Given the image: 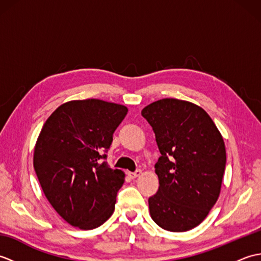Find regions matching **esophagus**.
<instances>
[{
    "mask_svg": "<svg viewBox=\"0 0 261 261\" xmlns=\"http://www.w3.org/2000/svg\"><path fill=\"white\" fill-rule=\"evenodd\" d=\"M141 174H142V171H141L140 169H138V170L134 171V173H131V171H129V173H127V175H129L130 178H132V179L137 178V177H139Z\"/></svg>",
    "mask_w": 261,
    "mask_h": 261,
    "instance_id": "1",
    "label": "esophagus"
}]
</instances>
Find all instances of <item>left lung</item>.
<instances>
[{
  "instance_id": "left-lung-1",
  "label": "left lung",
  "mask_w": 261,
  "mask_h": 261,
  "mask_svg": "<svg viewBox=\"0 0 261 261\" xmlns=\"http://www.w3.org/2000/svg\"><path fill=\"white\" fill-rule=\"evenodd\" d=\"M141 114L162 153L154 165L158 192L148 201L151 219L171 232L195 228L220 195L226 163L223 138L202 108L182 99H159Z\"/></svg>"
}]
</instances>
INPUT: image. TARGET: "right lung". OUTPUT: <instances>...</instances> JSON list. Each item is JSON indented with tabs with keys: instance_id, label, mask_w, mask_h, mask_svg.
I'll list each match as a JSON object with an SVG mask.
<instances>
[{
	"instance_id": "obj_1",
	"label": "right lung",
	"mask_w": 261,
	"mask_h": 261,
	"mask_svg": "<svg viewBox=\"0 0 261 261\" xmlns=\"http://www.w3.org/2000/svg\"><path fill=\"white\" fill-rule=\"evenodd\" d=\"M126 113L121 104L76 99L60 105L43 124L33 167L49 203L70 225L92 230L113 214L124 173L101 160Z\"/></svg>"
}]
</instances>
